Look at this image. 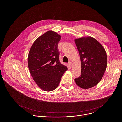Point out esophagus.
Wrapping results in <instances>:
<instances>
[{"label":"esophagus","instance_id":"obj_1","mask_svg":"<svg viewBox=\"0 0 122 122\" xmlns=\"http://www.w3.org/2000/svg\"><path fill=\"white\" fill-rule=\"evenodd\" d=\"M69 66L70 68H72L73 66V64L72 63V62H69Z\"/></svg>","mask_w":122,"mask_h":122}]
</instances>
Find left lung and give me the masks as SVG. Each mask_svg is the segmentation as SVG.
<instances>
[{
    "instance_id": "8db88e82",
    "label": "left lung",
    "mask_w": 122,
    "mask_h": 122,
    "mask_svg": "<svg viewBox=\"0 0 122 122\" xmlns=\"http://www.w3.org/2000/svg\"><path fill=\"white\" fill-rule=\"evenodd\" d=\"M81 62V74L75 81L79 87L87 89L100 81L106 69L107 55L102 45L92 37L75 40Z\"/></svg>"
}]
</instances>
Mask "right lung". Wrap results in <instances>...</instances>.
Instances as JSON below:
<instances>
[{
	"instance_id": "add662e5",
	"label": "right lung",
	"mask_w": 122,
	"mask_h": 122,
	"mask_svg": "<svg viewBox=\"0 0 122 122\" xmlns=\"http://www.w3.org/2000/svg\"><path fill=\"white\" fill-rule=\"evenodd\" d=\"M61 36L49 30L35 41L28 55V67L38 87L46 92L58 86L66 66L59 62L58 44Z\"/></svg>"
}]
</instances>
